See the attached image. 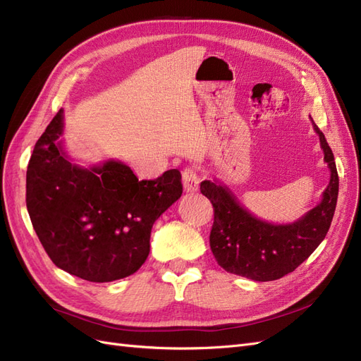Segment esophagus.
Wrapping results in <instances>:
<instances>
[{
  "label": "esophagus",
  "instance_id": "obj_1",
  "mask_svg": "<svg viewBox=\"0 0 361 361\" xmlns=\"http://www.w3.org/2000/svg\"><path fill=\"white\" fill-rule=\"evenodd\" d=\"M182 182H183V188L187 192H195L199 190V183L200 178L197 171L192 167H187L182 171Z\"/></svg>",
  "mask_w": 361,
  "mask_h": 361
}]
</instances>
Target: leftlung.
Wrapping results in <instances>:
<instances>
[{
  "label": "left lung",
  "instance_id": "1",
  "mask_svg": "<svg viewBox=\"0 0 361 361\" xmlns=\"http://www.w3.org/2000/svg\"><path fill=\"white\" fill-rule=\"evenodd\" d=\"M331 176L322 200L298 221L271 224L259 220L239 204L223 185L203 180L200 191L214 206L209 236L218 265L227 272L256 281L281 279L298 268L324 241L333 221L338 194V176L333 152L321 129L313 123Z\"/></svg>",
  "mask_w": 361,
  "mask_h": 361
}]
</instances>
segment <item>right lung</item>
<instances>
[{
  "instance_id": "add662e5",
  "label": "right lung",
  "mask_w": 361,
  "mask_h": 361,
  "mask_svg": "<svg viewBox=\"0 0 361 361\" xmlns=\"http://www.w3.org/2000/svg\"><path fill=\"white\" fill-rule=\"evenodd\" d=\"M63 110L37 140L27 169V209L51 260L87 281L134 274L150 251L152 226L182 195L180 171L138 180L126 164H72L61 141Z\"/></svg>"
}]
</instances>
